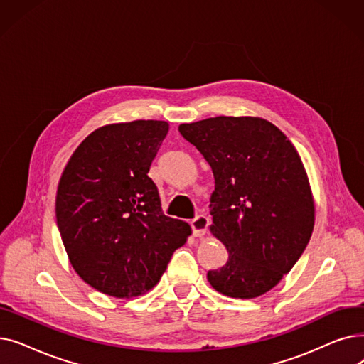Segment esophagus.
Returning a JSON list of instances; mask_svg holds the SVG:
<instances>
[{
  "mask_svg": "<svg viewBox=\"0 0 364 364\" xmlns=\"http://www.w3.org/2000/svg\"><path fill=\"white\" fill-rule=\"evenodd\" d=\"M209 220L205 215H198L195 220H192L190 225H192V230H193V236L196 237H202L206 233V228H208Z\"/></svg>",
  "mask_w": 364,
  "mask_h": 364,
  "instance_id": "1",
  "label": "esophagus"
}]
</instances>
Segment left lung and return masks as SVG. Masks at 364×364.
Listing matches in <instances>:
<instances>
[{
	"label": "left lung",
	"instance_id": "1",
	"mask_svg": "<svg viewBox=\"0 0 364 364\" xmlns=\"http://www.w3.org/2000/svg\"><path fill=\"white\" fill-rule=\"evenodd\" d=\"M213 169L211 233L228 252L206 277L220 294L251 299L288 274L314 228V199L294 144L258 117H217L181 124Z\"/></svg>",
	"mask_w": 364,
	"mask_h": 364
}]
</instances>
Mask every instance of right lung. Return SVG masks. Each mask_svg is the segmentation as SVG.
<instances>
[{"mask_svg": "<svg viewBox=\"0 0 364 364\" xmlns=\"http://www.w3.org/2000/svg\"><path fill=\"white\" fill-rule=\"evenodd\" d=\"M169 129L165 121L110 124L76 147L57 187L55 217L78 276L114 298L155 286L192 228L164 215L147 176Z\"/></svg>", "mask_w": 364, "mask_h": 364, "instance_id": "1", "label": "right lung"}]
</instances>
